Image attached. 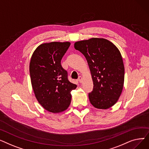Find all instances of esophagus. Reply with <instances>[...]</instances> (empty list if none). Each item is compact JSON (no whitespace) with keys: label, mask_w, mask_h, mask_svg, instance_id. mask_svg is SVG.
I'll return each instance as SVG.
<instances>
[{"label":"esophagus","mask_w":149,"mask_h":149,"mask_svg":"<svg viewBox=\"0 0 149 149\" xmlns=\"http://www.w3.org/2000/svg\"><path fill=\"white\" fill-rule=\"evenodd\" d=\"M79 81L80 83H82V81H83V78L81 76H80L79 77Z\"/></svg>","instance_id":"34e87169"}]
</instances>
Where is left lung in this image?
Instances as JSON below:
<instances>
[{"instance_id": "obj_1", "label": "left lung", "mask_w": 149, "mask_h": 149, "mask_svg": "<svg viewBox=\"0 0 149 149\" xmlns=\"http://www.w3.org/2000/svg\"><path fill=\"white\" fill-rule=\"evenodd\" d=\"M75 49L86 57L90 69L93 89L89 93L92 105L107 109L118 100L123 89L124 66L117 47L103 38H92L74 43Z\"/></svg>"}]
</instances>
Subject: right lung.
I'll list each match as a JSON object with an SVG mask.
<instances>
[{
	"instance_id": "right-lung-1",
	"label": "right lung",
	"mask_w": 149,
	"mask_h": 149,
	"mask_svg": "<svg viewBox=\"0 0 149 149\" xmlns=\"http://www.w3.org/2000/svg\"><path fill=\"white\" fill-rule=\"evenodd\" d=\"M70 45L69 42H52L39 45L29 63L32 88L38 102L52 113H60L68 108L70 92L77 85L68 79V73L61 60Z\"/></svg>"
}]
</instances>
